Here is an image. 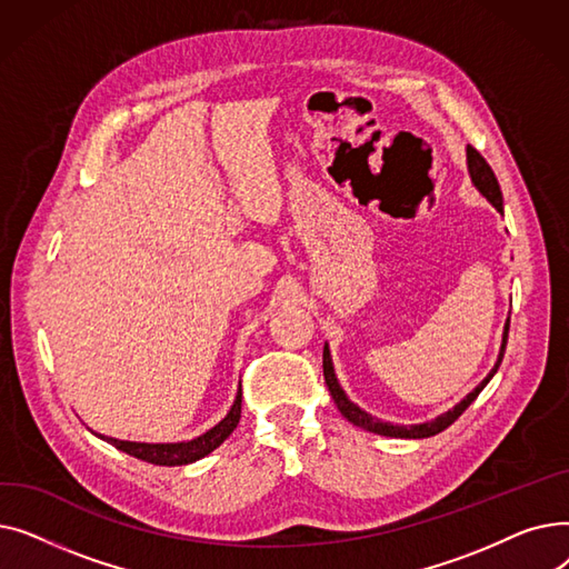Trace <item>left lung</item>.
Segmentation results:
<instances>
[{
  "label": "left lung",
  "mask_w": 569,
  "mask_h": 569,
  "mask_svg": "<svg viewBox=\"0 0 569 569\" xmlns=\"http://www.w3.org/2000/svg\"><path fill=\"white\" fill-rule=\"evenodd\" d=\"M466 161H468V174H470V179H472L475 189L480 191V193L498 209V212L502 214V193H500L498 179H496L491 166H489V163L485 161V157H482L480 152H477L475 147H470V144L466 147ZM507 332H510V318L505 320L498 360H496L493 369L487 373V378H485L480 385H477L470 395H466L455 408H450L447 412L438 415L436 420L422 422V425H410V427H406V425L382 422V420H378V417H373V415H369L367 410H362L357 403H352V401L348 399V395L343 392V387L339 385V378H337V373H335L332 355H330V343H325V348H322V373H325V382H327V387H330V395H332V399H335L339 412L346 417V420H348L350 425L360 427V429H365V431H371V433H378V436H387V438H415V440L431 438V436L445 431L455 420H459V415L477 399V395H480V392L485 390V387H487V382L496 376V371H498V367H500V362H502V355H505Z\"/></svg>",
  "instance_id": "obj_1"
}]
</instances>
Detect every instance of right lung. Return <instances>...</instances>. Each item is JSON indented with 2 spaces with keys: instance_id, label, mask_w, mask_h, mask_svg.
I'll return each mask as SVG.
<instances>
[{
  "instance_id": "right-lung-1",
  "label": "right lung",
  "mask_w": 569,
  "mask_h": 569,
  "mask_svg": "<svg viewBox=\"0 0 569 569\" xmlns=\"http://www.w3.org/2000/svg\"><path fill=\"white\" fill-rule=\"evenodd\" d=\"M239 417H242V385L234 395V401L228 410V415L219 425H214L209 431H204L198 438L191 440H179V442H136V440H119V438H108L101 436V440L110 442L112 447H117L119 452H127L129 457H136L140 461L154 463V466H187L193 463L202 457H207L209 452H214L217 447L237 429Z\"/></svg>"
}]
</instances>
